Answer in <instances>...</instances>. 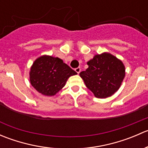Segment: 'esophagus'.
Returning a JSON list of instances; mask_svg holds the SVG:
<instances>
[{
  "label": "esophagus",
  "instance_id": "esophagus-1",
  "mask_svg": "<svg viewBox=\"0 0 148 148\" xmlns=\"http://www.w3.org/2000/svg\"><path fill=\"white\" fill-rule=\"evenodd\" d=\"M75 71L77 73V74H79L80 71H81V69H80V67H77V68H76Z\"/></svg>",
  "mask_w": 148,
  "mask_h": 148
}]
</instances>
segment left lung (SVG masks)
Wrapping results in <instances>:
<instances>
[{"instance_id": "8db88e82", "label": "left lung", "mask_w": 148, "mask_h": 148, "mask_svg": "<svg viewBox=\"0 0 148 148\" xmlns=\"http://www.w3.org/2000/svg\"><path fill=\"white\" fill-rule=\"evenodd\" d=\"M87 65L86 71L80 72L79 75L96 97H109L120 89L125 78V67L116 56L104 52L95 55Z\"/></svg>"}]
</instances>
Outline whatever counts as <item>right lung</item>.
<instances>
[{
  "instance_id": "obj_1",
  "label": "right lung",
  "mask_w": 148,
  "mask_h": 148,
  "mask_svg": "<svg viewBox=\"0 0 148 148\" xmlns=\"http://www.w3.org/2000/svg\"><path fill=\"white\" fill-rule=\"evenodd\" d=\"M77 73L58 57L43 55L36 59L29 72L33 87L45 96H53L61 90L71 76Z\"/></svg>"
}]
</instances>
